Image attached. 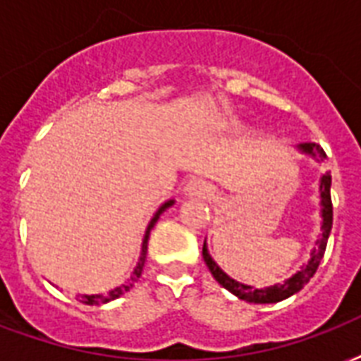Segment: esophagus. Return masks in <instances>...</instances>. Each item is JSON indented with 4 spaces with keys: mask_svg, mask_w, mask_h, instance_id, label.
Segmentation results:
<instances>
[{
    "mask_svg": "<svg viewBox=\"0 0 361 361\" xmlns=\"http://www.w3.org/2000/svg\"><path fill=\"white\" fill-rule=\"evenodd\" d=\"M185 192L189 197H208L212 192V189L204 180H197V178H195V180H191L185 185Z\"/></svg>",
    "mask_w": 361,
    "mask_h": 361,
    "instance_id": "34e87169",
    "label": "esophagus"
}]
</instances>
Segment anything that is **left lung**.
<instances>
[{
  "mask_svg": "<svg viewBox=\"0 0 361 361\" xmlns=\"http://www.w3.org/2000/svg\"><path fill=\"white\" fill-rule=\"evenodd\" d=\"M301 151L305 153H309L310 157H314L316 161H326V151L322 149L320 145L314 144V142H307V144L299 145ZM329 187H331V174L326 172V174L322 176L320 180V197H322V217H324V224H322V236L316 242L314 252H312V257L307 265L302 267L301 271L293 274L288 282L284 284H276L271 286V288H265V290H254L252 286L240 284V282H236V280L229 279L227 274H225L219 267L214 263V259L208 254V250H206V244L202 246V257H204L206 267L210 269L212 276L219 282V284L224 286L225 290H229L231 293H235L236 297H240L244 301H252V302H276L282 301L286 297L293 295L297 291L301 290L302 286L307 284L312 276H314V272L318 271V265H320L322 257H324V252H326L327 246V238H329V233H331V225H334V204H331V191H329Z\"/></svg>",
  "mask_w": 361,
  "mask_h": 361,
  "instance_id": "left-lung-1",
  "label": "left lung"
}]
</instances>
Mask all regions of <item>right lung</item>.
Returning a JSON list of instances; mask_svg holds the SVG:
<instances>
[{"mask_svg":"<svg viewBox=\"0 0 361 361\" xmlns=\"http://www.w3.org/2000/svg\"><path fill=\"white\" fill-rule=\"evenodd\" d=\"M172 204H174L172 200L164 202V204L161 206V210L157 212L155 217L151 219V224L147 225V231H145V236H144V244H142V255H140V261H137L136 269H134V272H132L130 280H128V282H125L123 286H119V288L111 290L109 293H106V295H81V299H79V301L85 302V305H100V302L114 301V299H117V297L125 295L126 291H130V288L134 286V282H136V280L142 276V269H144V263H145V254H147V238H149L151 229H153V225L157 224V219H159V216H161L162 212L166 210V208H169V206H172Z\"/></svg>","mask_w":361,"mask_h":361,"instance_id":"add662e5","label":"right lung"}]
</instances>
